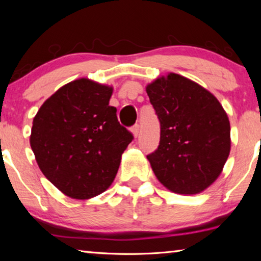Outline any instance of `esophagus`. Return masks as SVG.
<instances>
[{"label":"esophagus","instance_id":"obj_1","mask_svg":"<svg viewBox=\"0 0 261 261\" xmlns=\"http://www.w3.org/2000/svg\"><path fill=\"white\" fill-rule=\"evenodd\" d=\"M131 132H132V135H134L135 138H136V137H138V135H139V125L135 124L134 126H132Z\"/></svg>","mask_w":261,"mask_h":261}]
</instances>
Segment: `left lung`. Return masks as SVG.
Listing matches in <instances>:
<instances>
[{
	"instance_id": "1",
	"label": "left lung",
	"mask_w": 261,
	"mask_h": 261,
	"mask_svg": "<svg viewBox=\"0 0 261 261\" xmlns=\"http://www.w3.org/2000/svg\"><path fill=\"white\" fill-rule=\"evenodd\" d=\"M146 92L160 121V144L147 155L156 178L171 192H202L230 153L227 113L210 91L177 73L156 78Z\"/></svg>"
}]
</instances>
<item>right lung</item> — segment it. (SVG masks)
I'll return each instance as SVG.
<instances>
[{
    "label": "right lung",
    "instance_id": "right-lung-1",
    "mask_svg": "<svg viewBox=\"0 0 261 261\" xmlns=\"http://www.w3.org/2000/svg\"><path fill=\"white\" fill-rule=\"evenodd\" d=\"M112 94V86L77 79L59 88L33 118L30 144L38 166L73 199L105 192L134 139L109 106Z\"/></svg>",
    "mask_w": 261,
    "mask_h": 261
}]
</instances>
